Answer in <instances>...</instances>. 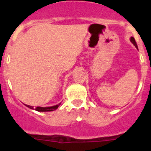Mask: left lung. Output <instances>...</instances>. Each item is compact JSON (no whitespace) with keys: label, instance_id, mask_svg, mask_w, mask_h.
Listing matches in <instances>:
<instances>
[{"label":"left lung","instance_id":"1","mask_svg":"<svg viewBox=\"0 0 151 151\" xmlns=\"http://www.w3.org/2000/svg\"><path fill=\"white\" fill-rule=\"evenodd\" d=\"M131 41H132V42L133 44H134V46L136 47H137V48H138V45H137V43H136V41H135V40H134V38H133V37H132V38H131Z\"/></svg>","mask_w":151,"mask_h":151}]
</instances>
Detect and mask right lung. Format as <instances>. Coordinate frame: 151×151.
Returning <instances> with one entry per match:
<instances>
[{
	"instance_id": "obj_1",
	"label": "right lung",
	"mask_w": 151,
	"mask_h": 151,
	"mask_svg": "<svg viewBox=\"0 0 151 151\" xmlns=\"http://www.w3.org/2000/svg\"><path fill=\"white\" fill-rule=\"evenodd\" d=\"M60 104L56 105V106H48V107H41V106H36L35 108V110H37V111L39 112H48V111H53V110H55L56 109L59 107ZM26 106H28L29 108H31V109H33V106H29V105H26Z\"/></svg>"
}]
</instances>
